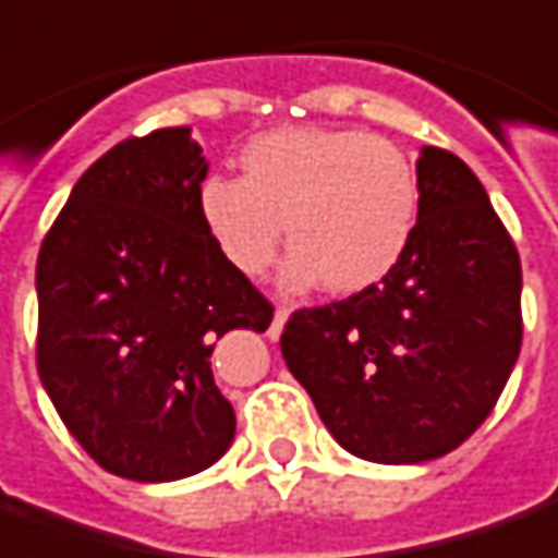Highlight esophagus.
Masks as SVG:
<instances>
[{
  "label": "esophagus",
  "instance_id": "34e87169",
  "mask_svg": "<svg viewBox=\"0 0 558 558\" xmlns=\"http://www.w3.org/2000/svg\"><path fill=\"white\" fill-rule=\"evenodd\" d=\"M287 317H290V311L283 308V305H278V308H275V320H271V327H268V339H280Z\"/></svg>",
  "mask_w": 558,
  "mask_h": 558
}]
</instances>
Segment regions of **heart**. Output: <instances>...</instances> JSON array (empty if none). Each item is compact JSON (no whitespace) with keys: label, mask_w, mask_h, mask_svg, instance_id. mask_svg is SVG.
I'll return each mask as SVG.
<instances>
[{"label":"heart","mask_w":558,"mask_h":558,"mask_svg":"<svg viewBox=\"0 0 558 558\" xmlns=\"http://www.w3.org/2000/svg\"><path fill=\"white\" fill-rule=\"evenodd\" d=\"M198 214L241 278L268 271L283 225L293 250L283 283H324L332 295H354L381 283L407 256L422 183L412 158L385 136L280 128L244 146L241 180H204Z\"/></svg>","instance_id":"b5f03b06"}]
</instances>
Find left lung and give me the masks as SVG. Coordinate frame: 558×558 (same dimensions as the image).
I'll use <instances>...</instances> for the list:
<instances>
[{
	"instance_id": "8db88e82",
	"label": "left lung",
	"mask_w": 558,
	"mask_h": 558,
	"mask_svg": "<svg viewBox=\"0 0 558 558\" xmlns=\"http://www.w3.org/2000/svg\"><path fill=\"white\" fill-rule=\"evenodd\" d=\"M422 214L381 283L290 314L280 351L329 434L375 464H418L486 422L522 344V265L476 173L424 146Z\"/></svg>"
}]
</instances>
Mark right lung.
<instances>
[{
	"mask_svg": "<svg viewBox=\"0 0 558 558\" xmlns=\"http://www.w3.org/2000/svg\"><path fill=\"white\" fill-rule=\"evenodd\" d=\"M204 177L189 128L128 136L82 173L39 250L41 385L78 446L136 483L226 454L234 409L210 354L229 329L275 317L204 229Z\"/></svg>",
	"mask_w": 558,
	"mask_h": 558,
	"instance_id": "right-lung-1",
	"label": "right lung"
}]
</instances>
